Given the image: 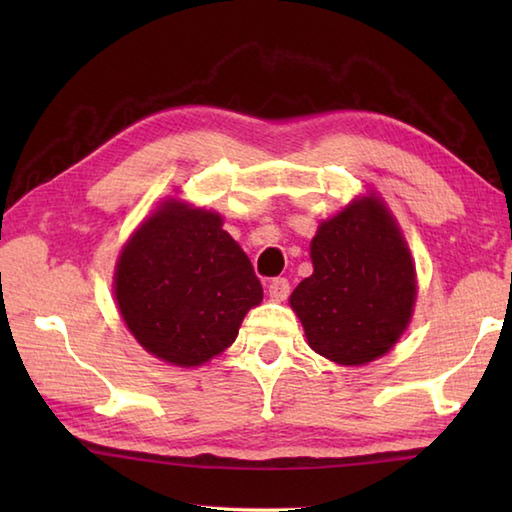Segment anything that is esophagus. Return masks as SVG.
Wrapping results in <instances>:
<instances>
[{
    "instance_id": "esophagus-1",
    "label": "esophagus",
    "mask_w": 512,
    "mask_h": 512,
    "mask_svg": "<svg viewBox=\"0 0 512 512\" xmlns=\"http://www.w3.org/2000/svg\"><path fill=\"white\" fill-rule=\"evenodd\" d=\"M268 292H270V299L275 301H286L290 295V284L286 277H277L268 284Z\"/></svg>"
}]
</instances>
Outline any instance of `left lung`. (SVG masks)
<instances>
[{
	"label": "left lung",
	"instance_id": "8db88e82",
	"mask_svg": "<svg viewBox=\"0 0 512 512\" xmlns=\"http://www.w3.org/2000/svg\"><path fill=\"white\" fill-rule=\"evenodd\" d=\"M310 257L314 273L290 295V306L317 354L341 365H365L405 332L416 273L394 217L376 195L356 200L319 226Z\"/></svg>",
	"mask_w": 512,
	"mask_h": 512
}]
</instances>
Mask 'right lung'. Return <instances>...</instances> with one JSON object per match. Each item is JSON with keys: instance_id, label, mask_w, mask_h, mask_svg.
Wrapping results in <instances>:
<instances>
[{"instance_id": "obj_1", "label": "right lung", "mask_w": 512, "mask_h": 512, "mask_svg": "<svg viewBox=\"0 0 512 512\" xmlns=\"http://www.w3.org/2000/svg\"><path fill=\"white\" fill-rule=\"evenodd\" d=\"M116 303L129 332L162 361L195 367L235 341L264 299L253 264L222 217L165 202L118 257Z\"/></svg>"}]
</instances>
